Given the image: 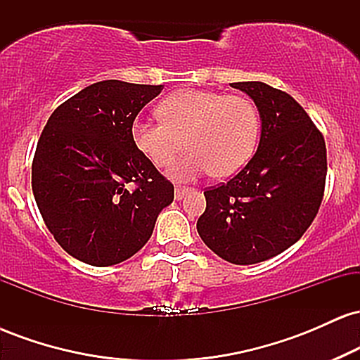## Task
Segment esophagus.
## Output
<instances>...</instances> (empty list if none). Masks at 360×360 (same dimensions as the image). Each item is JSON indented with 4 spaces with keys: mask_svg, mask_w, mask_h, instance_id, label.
I'll return each mask as SVG.
<instances>
[{
    "mask_svg": "<svg viewBox=\"0 0 360 360\" xmlns=\"http://www.w3.org/2000/svg\"><path fill=\"white\" fill-rule=\"evenodd\" d=\"M188 193H189V188H184V186H176V189H174V198H176L177 201H181Z\"/></svg>",
    "mask_w": 360,
    "mask_h": 360,
    "instance_id": "34e87169",
    "label": "esophagus"
}]
</instances>
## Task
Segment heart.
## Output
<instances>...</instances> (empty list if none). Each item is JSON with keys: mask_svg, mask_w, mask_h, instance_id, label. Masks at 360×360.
<instances>
[{"mask_svg": "<svg viewBox=\"0 0 360 360\" xmlns=\"http://www.w3.org/2000/svg\"><path fill=\"white\" fill-rule=\"evenodd\" d=\"M162 122L137 118L131 139L157 167H167L186 148L191 154L169 171L191 181L213 171L217 177L238 172L250 160L259 139V111L249 98L206 89H181L160 101Z\"/></svg>", "mask_w": 360, "mask_h": 360, "instance_id": "b5f03b06", "label": "heart"}]
</instances>
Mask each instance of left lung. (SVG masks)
<instances>
[{
	"label": "left lung",
	"instance_id": "1",
	"mask_svg": "<svg viewBox=\"0 0 360 360\" xmlns=\"http://www.w3.org/2000/svg\"><path fill=\"white\" fill-rule=\"evenodd\" d=\"M260 115L257 152L229 183L205 191L201 240L238 266L264 262L296 243L323 200L326 147L295 98L260 81L233 82Z\"/></svg>",
	"mask_w": 360,
	"mask_h": 360
}]
</instances>
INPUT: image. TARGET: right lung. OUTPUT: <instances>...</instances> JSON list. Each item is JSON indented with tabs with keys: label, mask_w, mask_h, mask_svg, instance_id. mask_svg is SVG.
<instances>
[{
	"label": "right lung",
	"mask_w": 360,
	"mask_h": 360,
	"mask_svg": "<svg viewBox=\"0 0 360 360\" xmlns=\"http://www.w3.org/2000/svg\"><path fill=\"white\" fill-rule=\"evenodd\" d=\"M162 88L94 82L62 103L40 135L32 164L37 206L57 243L81 262L130 259L174 200V186L131 139L139 111Z\"/></svg>",
	"instance_id": "obj_1"
}]
</instances>
